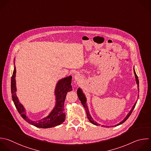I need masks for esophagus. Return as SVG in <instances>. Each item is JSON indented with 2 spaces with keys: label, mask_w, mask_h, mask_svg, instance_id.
Here are the masks:
<instances>
[{
  "label": "esophagus",
  "mask_w": 151,
  "mask_h": 151,
  "mask_svg": "<svg viewBox=\"0 0 151 151\" xmlns=\"http://www.w3.org/2000/svg\"><path fill=\"white\" fill-rule=\"evenodd\" d=\"M74 78L75 79L76 81H78L81 78V76L79 74H76L74 77Z\"/></svg>",
  "instance_id": "esophagus-1"
}]
</instances>
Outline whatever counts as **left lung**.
Masks as SVG:
<instances>
[{"label":"left lung","instance_id":"left-lung-1","mask_svg":"<svg viewBox=\"0 0 151 151\" xmlns=\"http://www.w3.org/2000/svg\"><path fill=\"white\" fill-rule=\"evenodd\" d=\"M133 70H134V76H135V78H136V83H137V86H138V87H139V80H138V77H137V76L136 75V72H135V71H134V70L133 69ZM139 90V89H138ZM77 95H78V99H79V100L81 101V103H82V104L83 105V106H84V107L85 108V110H86V114H87V118H88V119L89 120V121L91 123H93V124H94V125H96V126H100V124H99V123H97L96 122H95L93 119V118L91 117V116H90V113H89V111H88V107H87V104H86V97H85V95L84 94V93H83V91H82V90L79 88L78 90H77ZM136 103L137 102H136L135 103H134V104L133 105V107H132V109H131V110L130 111V112L127 114V115L126 116V117L121 122H120L119 123H118L117 125H115V126H118V125H120V124H122L123 123H124L127 119H128V117L130 116V114H131V113H132V111H133V110L134 109V107H135V106H136ZM102 126L103 127H107V126H104V125H102ZM108 127H109V126H108ZM111 127H113V126H111Z\"/></svg>","mask_w":151,"mask_h":151}]
</instances>
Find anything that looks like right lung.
I'll return each mask as SVG.
<instances>
[{
    "label": "right lung",
    "mask_w": 151,
    "mask_h": 151,
    "mask_svg": "<svg viewBox=\"0 0 151 151\" xmlns=\"http://www.w3.org/2000/svg\"><path fill=\"white\" fill-rule=\"evenodd\" d=\"M16 67L15 66L12 76L11 77V93L13 101L17 109L22 117L28 123L40 128H50L57 126L63 123L65 119V113H64V101L66 95L68 91H71L72 86L71 85L72 77L69 76L60 80L57 84L55 95L56 96V103L55 107L45 118L38 121H32L26 115L25 109L22 104L18 100L16 94L17 88L15 82Z\"/></svg>",
    "instance_id": "add662e5"
}]
</instances>
